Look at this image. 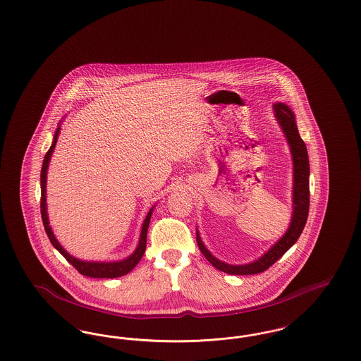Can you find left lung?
<instances>
[{"label":"left lung","mask_w":361,"mask_h":361,"mask_svg":"<svg viewBox=\"0 0 361 361\" xmlns=\"http://www.w3.org/2000/svg\"><path fill=\"white\" fill-rule=\"evenodd\" d=\"M275 116L291 150L292 162H293V190H292V219L288 230L286 234L276 242L275 245L264 253V256L245 265H231L226 264L224 261L214 257L204 243L202 242L200 234L196 230V240L199 249L202 250L203 256L214 265L218 271H222L228 275H256L267 271L272 267L279 258L281 257L292 245L300 237L309 216L310 207V164L307 147L303 139L299 135L295 115L288 105L283 103L274 104Z\"/></svg>","instance_id":"obj_1"}]
</instances>
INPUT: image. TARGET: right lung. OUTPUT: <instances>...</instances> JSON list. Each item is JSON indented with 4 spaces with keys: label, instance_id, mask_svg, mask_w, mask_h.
I'll return each instance as SVG.
<instances>
[{
    "label": "right lung",
    "instance_id": "obj_1",
    "mask_svg": "<svg viewBox=\"0 0 361 361\" xmlns=\"http://www.w3.org/2000/svg\"><path fill=\"white\" fill-rule=\"evenodd\" d=\"M61 127L56 128L55 135L52 139L51 147L49 149V152L44 155L43 159V166H42V173H40V190H42V197H40V212H42V221L44 230L47 233L49 240H51L52 246L69 261L70 264L81 274V275L87 276V277H94V279H114V277H121V276L127 275L128 272H131L137 262L140 261V258L143 257L145 250H146V238H147V228L150 224V218L153 214L154 207H152V209L149 211V214L146 215V219L142 224V231H140V238L135 252L121 261H114V262H96V261H82L78 258L70 256L69 253L61 246V243L56 240L54 233H52L50 222H49V216H47V203H46V181H47V168L50 164V158H51L54 147L56 145V139L59 135Z\"/></svg>",
    "mask_w": 361,
    "mask_h": 361
}]
</instances>
